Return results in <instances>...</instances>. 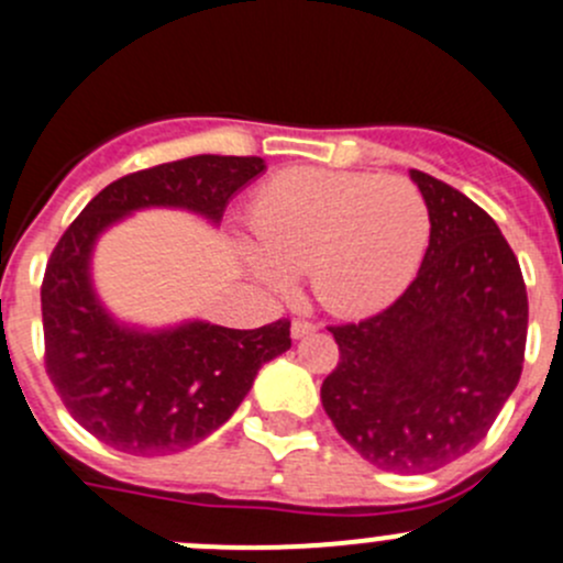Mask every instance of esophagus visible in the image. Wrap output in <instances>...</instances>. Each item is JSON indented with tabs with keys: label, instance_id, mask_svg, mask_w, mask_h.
<instances>
[{
	"label": "esophagus",
	"instance_id": "1",
	"mask_svg": "<svg viewBox=\"0 0 563 563\" xmlns=\"http://www.w3.org/2000/svg\"><path fill=\"white\" fill-rule=\"evenodd\" d=\"M316 323L308 321V318H294L291 323V338H305V334H313L316 332Z\"/></svg>",
	"mask_w": 563,
	"mask_h": 563
}]
</instances>
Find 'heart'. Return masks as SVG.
<instances>
[{
  "instance_id": "1",
  "label": "heart",
  "mask_w": 563,
  "mask_h": 563,
  "mask_svg": "<svg viewBox=\"0 0 563 563\" xmlns=\"http://www.w3.org/2000/svg\"><path fill=\"white\" fill-rule=\"evenodd\" d=\"M258 250L245 264L269 291H291L308 272L321 308L360 316L387 308L417 275L430 209L406 176L288 168L255 190L247 209Z\"/></svg>"
}]
</instances>
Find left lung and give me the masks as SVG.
<instances>
[{
    "mask_svg": "<svg viewBox=\"0 0 563 563\" xmlns=\"http://www.w3.org/2000/svg\"><path fill=\"white\" fill-rule=\"evenodd\" d=\"M430 245L411 286L382 313L329 327L338 367L321 402L338 433L397 474H424L474 450L523 373V272L496 220L413 168Z\"/></svg>",
    "mask_w": 563,
    "mask_h": 563,
    "instance_id": "left-lung-1",
    "label": "left lung"
}]
</instances>
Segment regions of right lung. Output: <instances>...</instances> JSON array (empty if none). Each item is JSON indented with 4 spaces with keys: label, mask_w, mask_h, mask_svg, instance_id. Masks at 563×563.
<instances>
[{
    "label": "right lung",
    "mask_w": 563,
    "mask_h": 563,
    "mask_svg": "<svg viewBox=\"0 0 563 563\" xmlns=\"http://www.w3.org/2000/svg\"><path fill=\"white\" fill-rule=\"evenodd\" d=\"M261 157L196 155L122 176L67 225L45 264V373L70 417L130 455L187 450L229 422L264 362L291 349V321L229 329L192 321L166 332L119 327L89 283L100 231L133 209L181 207L218 223Z\"/></svg>",
    "instance_id": "1"
}]
</instances>
